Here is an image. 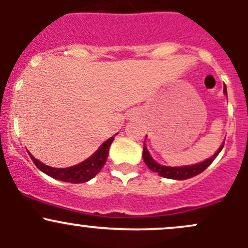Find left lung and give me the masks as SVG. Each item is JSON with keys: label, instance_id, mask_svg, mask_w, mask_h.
<instances>
[{"label": "left lung", "instance_id": "obj_1", "mask_svg": "<svg viewBox=\"0 0 248 248\" xmlns=\"http://www.w3.org/2000/svg\"><path fill=\"white\" fill-rule=\"evenodd\" d=\"M224 93L227 94V87L224 86ZM224 142L222 144V146L215 152L214 156L211 158L206 159V161L202 162V163L194 164V166H187V167H166V166H161V164L156 163V162L152 159V157L150 156L149 151H147L146 146L144 144V150H142V158H144L145 164L147 166V168L151 169L152 171L157 172L161 176L167 177V179H175V180H186V179H191V177L196 176V175L201 174L215 161L218 154L221 152V150L223 149Z\"/></svg>", "mask_w": 248, "mask_h": 248}]
</instances>
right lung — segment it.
<instances>
[{
	"label": "right lung",
	"mask_w": 248,
	"mask_h": 248,
	"mask_svg": "<svg viewBox=\"0 0 248 248\" xmlns=\"http://www.w3.org/2000/svg\"><path fill=\"white\" fill-rule=\"evenodd\" d=\"M112 140H114V137L109 138L106 142H103L102 146L86 161L81 162V163L77 164L74 167H69V168H51V167L46 166L42 162H39L38 159L34 158L31 154H30V157L33 161V163L36 164L37 168L46 172L49 176L64 182L82 184V182L89 181L92 177L96 176L101 171V169L103 168L107 158H108L109 147L111 145Z\"/></svg>",
	"instance_id": "obj_1"
}]
</instances>
